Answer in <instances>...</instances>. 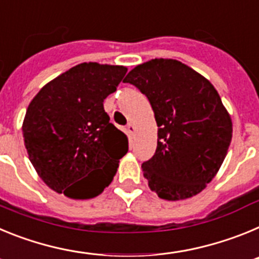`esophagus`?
I'll return each instance as SVG.
<instances>
[{
    "mask_svg": "<svg viewBox=\"0 0 259 259\" xmlns=\"http://www.w3.org/2000/svg\"><path fill=\"white\" fill-rule=\"evenodd\" d=\"M135 131H136V127H135V124H132V123H128V124H127V134L130 135V136H134Z\"/></svg>",
    "mask_w": 259,
    "mask_h": 259,
    "instance_id": "34e87169",
    "label": "esophagus"
}]
</instances>
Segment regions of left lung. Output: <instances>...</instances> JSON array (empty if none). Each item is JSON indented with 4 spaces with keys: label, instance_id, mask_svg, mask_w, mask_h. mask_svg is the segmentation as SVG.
I'll use <instances>...</instances> for the list:
<instances>
[{
    "label": "left lung",
    "instance_id": "1",
    "mask_svg": "<svg viewBox=\"0 0 259 259\" xmlns=\"http://www.w3.org/2000/svg\"><path fill=\"white\" fill-rule=\"evenodd\" d=\"M125 83L149 100L158 125L154 155L144 178L158 197L189 198L212 180L227 155L232 122L209 80L176 59H152L128 72Z\"/></svg>",
    "mask_w": 259,
    "mask_h": 259
}]
</instances>
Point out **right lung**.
Listing matches in <instances>:
<instances>
[{"mask_svg": "<svg viewBox=\"0 0 259 259\" xmlns=\"http://www.w3.org/2000/svg\"><path fill=\"white\" fill-rule=\"evenodd\" d=\"M124 66L80 63L42 87L27 109L23 137L42 182L75 200L93 198L111 183L127 136L110 123L104 100Z\"/></svg>", "mask_w": 259, "mask_h": 259, "instance_id": "right-lung-1", "label": "right lung"}]
</instances>
